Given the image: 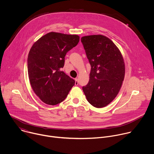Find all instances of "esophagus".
<instances>
[{
	"instance_id": "1",
	"label": "esophagus",
	"mask_w": 154,
	"mask_h": 154,
	"mask_svg": "<svg viewBox=\"0 0 154 154\" xmlns=\"http://www.w3.org/2000/svg\"><path fill=\"white\" fill-rule=\"evenodd\" d=\"M75 85H79V81L77 79H75Z\"/></svg>"
}]
</instances>
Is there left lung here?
<instances>
[{
    "instance_id": "obj_1",
    "label": "left lung",
    "mask_w": 154,
    "mask_h": 154,
    "mask_svg": "<svg viewBox=\"0 0 154 154\" xmlns=\"http://www.w3.org/2000/svg\"><path fill=\"white\" fill-rule=\"evenodd\" d=\"M91 66L88 85L83 87L89 103L101 108L108 105L116 97L125 74V65L118 47L103 35L81 38Z\"/></svg>"
}]
</instances>
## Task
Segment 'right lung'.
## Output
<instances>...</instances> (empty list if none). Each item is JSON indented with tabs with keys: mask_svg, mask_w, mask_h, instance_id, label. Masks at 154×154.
Instances as JSON below:
<instances>
[{
	"mask_svg": "<svg viewBox=\"0 0 154 154\" xmlns=\"http://www.w3.org/2000/svg\"><path fill=\"white\" fill-rule=\"evenodd\" d=\"M80 40L78 35L51 32L37 40L31 48L27 65L29 82L43 103L56 105L63 101L75 84L63 67L67 52Z\"/></svg>",
	"mask_w": 154,
	"mask_h": 154,
	"instance_id": "1",
	"label": "right lung"
}]
</instances>
